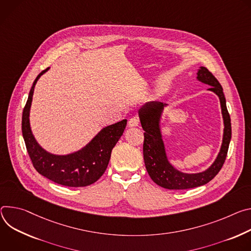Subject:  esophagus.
<instances>
[{"instance_id": "34e87169", "label": "esophagus", "mask_w": 251, "mask_h": 251, "mask_svg": "<svg viewBox=\"0 0 251 251\" xmlns=\"http://www.w3.org/2000/svg\"><path fill=\"white\" fill-rule=\"evenodd\" d=\"M128 126L130 127H133V126H138V125H140V118L138 117H132L128 120V123H127Z\"/></svg>"}]
</instances>
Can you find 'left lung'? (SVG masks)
<instances>
[{
  "instance_id": "8db88e82",
  "label": "left lung",
  "mask_w": 251,
  "mask_h": 251,
  "mask_svg": "<svg viewBox=\"0 0 251 251\" xmlns=\"http://www.w3.org/2000/svg\"><path fill=\"white\" fill-rule=\"evenodd\" d=\"M198 78L210 86L208 89L215 93L220 100L222 117L225 121L224 142L217 158L210 168L200 174H182L170 164L165 155L164 146L159 129V117L163 104L161 102L147 103L140 109L142 126L145 130L144 136V159L146 169L151 178L159 186L168 189H187L203 185L210 181L224 165L229 143L231 140L230 116L226 107L224 90L216 77L206 68L201 67L198 73Z\"/></svg>"
}]
</instances>
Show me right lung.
<instances>
[{
  "instance_id": "obj_1",
  "label": "right lung",
  "mask_w": 251,
  "mask_h": 251,
  "mask_svg": "<svg viewBox=\"0 0 251 251\" xmlns=\"http://www.w3.org/2000/svg\"><path fill=\"white\" fill-rule=\"evenodd\" d=\"M44 70L36 77L23 110L22 132L25 148L36 171L50 180L65 186L80 187L96 182L105 172L110 153L122 136L126 120L102 128L82 150L69 155H54L44 151L36 142L29 122L34 88Z\"/></svg>"
}]
</instances>
